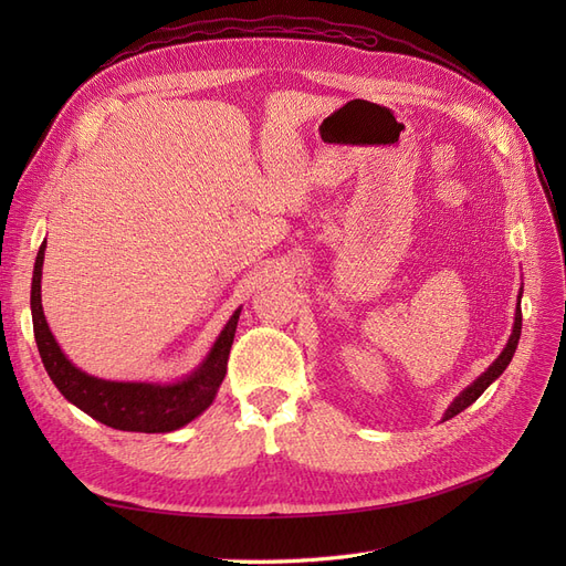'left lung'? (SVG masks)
Returning a JSON list of instances; mask_svg holds the SVG:
<instances>
[{
    "label": "left lung",
    "instance_id": "left-lung-1",
    "mask_svg": "<svg viewBox=\"0 0 566 566\" xmlns=\"http://www.w3.org/2000/svg\"><path fill=\"white\" fill-rule=\"evenodd\" d=\"M520 335H522V310L517 306V314H515V328H512V335H510V339H507V345H505V349H503V354L495 358V361L489 366V370L484 373V375H479V378L460 394V397L449 406V410H447V416H443V420H451L453 416H458L460 410H465L468 406H472L479 397H482L484 394V389L499 378V375L507 368V364L512 361V356H515V349H517V342H520Z\"/></svg>",
    "mask_w": 566,
    "mask_h": 566
}]
</instances>
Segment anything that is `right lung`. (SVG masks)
I'll return each mask as SVG.
<instances>
[{"label": "right lung", "mask_w": 566, "mask_h": 566, "mask_svg": "<svg viewBox=\"0 0 566 566\" xmlns=\"http://www.w3.org/2000/svg\"><path fill=\"white\" fill-rule=\"evenodd\" d=\"M44 248L46 243H42L38 252L35 273H32V331H35V342L49 378L54 380L63 397L67 401H73L94 420L113 427V430L125 432H172L198 418L202 410L212 403L221 380H224L229 352L233 345L235 325L241 312H235L231 316L227 328L221 331L219 339L214 342L208 361H205L191 378L169 387L98 380L67 361L65 354L56 345L54 335L49 331L40 295Z\"/></svg>", "instance_id": "obj_1"}]
</instances>
